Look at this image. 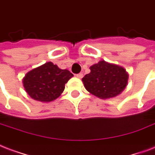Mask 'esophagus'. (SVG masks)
<instances>
[{"instance_id":"esophagus-1","label":"esophagus","mask_w":155,"mask_h":155,"mask_svg":"<svg viewBox=\"0 0 155 155\" xmlns=\"http://www.w3.org/2000/svg\"><path fill=\"white\" fill-rule=\"evenodd\" d=\"M76 76L78 77V78H81L83 77V74H82V73H80V74H77Z\"/></svg>"}]
</instances>
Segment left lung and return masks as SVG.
Returning a JSON list of instances; mask_svg holds the SVG:
<instances>
[{
	"label": "left lung",
	"instance_id": "obj_1",
	"mask_svg": "<svg viewBox=\"0 0 155 155\" xmlns=\"http://www.w3.org/2000/svg\"><path fill=\"white\" fill-rule=\"evenodd\" d=\"M90 69L91 73L85 75L82 81L86 90L95 96L101 99L112 98L126 87L129 75L122 67L101 61Z\"/></svg>",
	"mask_w": 155,
	"mask_h": 155
}]
</instances>
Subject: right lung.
I'll list each match as a JSON object with an SVG mask.
<instances>
[{
	"mask_svg": "<svg viewBox=\"0 0 155 155\" xmlns=\"http://www.w3.org/2000/svg\"><path fill=\"white\" fill-rule=\"evenodd\" d=\"M73 76L69 70L48 62L28 72L23 78V86L27 94L35 100L51 102L61 95L65 83Z\"/></svg>",
	"mask_w": 155,
	"mask_h": 155,
	"instance_id": "right-lung-1",
	"label": "right lung"
}]
</instances>
